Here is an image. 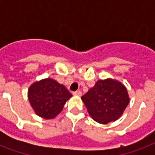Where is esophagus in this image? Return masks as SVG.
<instances>
[{"label": "esophagus", "mask_w": 155, "mask_h": 155, "mask_svg": "<svg viewBox=\"0 0 155 155\" xmlns=\"http://www.w3.org/2000/svg\"><path fill=\"white\" fill-rule=\"evenodd\" d=\"M73 94H74V95H78V96H81V91H74V92H73Z\"/></svg>", "instance_id": "1"}]
</instances>
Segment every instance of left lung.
Wrapping results in <instances>:
<instances>
[{
  "label": "left lung",
  "instance_id": "8db88e82",
  "mask_svg": "<svg viewBox=\"0 0 155 155\" xmlns=\"http://www.w3.org/2000/svg\"><path fill=\"white\" fill-rule=\"evenodd\" d=\"M81 99L92 119L104 124L118 120L130 102L124 85L111 79L98 81Z\"/></svg>",
  "mask_w": 155,
  "mask_h": 155
}]
</instances>
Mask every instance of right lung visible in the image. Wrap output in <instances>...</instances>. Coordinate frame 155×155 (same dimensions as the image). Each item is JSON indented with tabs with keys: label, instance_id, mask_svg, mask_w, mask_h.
Instances as JSON below:
<instances>
[{
	"label": "right lung",
	"instance_id": "obj_1",
	"mask_svg": "<svg viewBox=\"0 0 155 155\" xmlns=\"http://www.w3.org/2000/svg\"><path fill=\"white\" fill-rule=\"evenodd\" d=\"M71 96L63 84L51 79L35 82L28 91V99L32 108L39 116L46 120L60 114Z\"/></svg>",
	"mask_w": 155,
	"mask_h": 155
}]
</instances>
